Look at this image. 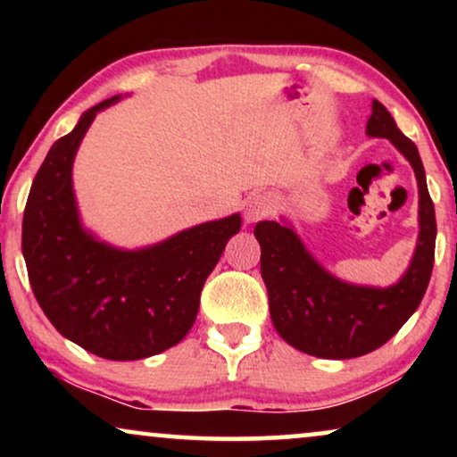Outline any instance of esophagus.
<instances>
[{
    "instance_id": "esophagus-1",
    "label": "esophagus",
    "mask_w": 457,
    "mask_h": 457,
    "mask_svg": "<svg viewBox=\"0 0 457 457\" xmlns=\"http://www.w3.org/2000/svg\"><path fill=\"white\" fill-rule=\"evenodd\" d=\"M272 210H274V197L270 193H253V195L247 199L245 208H243V214H245V222L253 224L262 220V218L270 216Z\"/></svg>"
}]
</instances>
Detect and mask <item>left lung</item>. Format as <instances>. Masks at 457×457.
<instances>
[{
  "label": "left lung",
  "instance_id": "1",
  "mask_svg": "<svg viewBox=\"0 0 457 457\" xmlns=\"http://www.w3.org/2000/svg\"><path fill=\"white\" fill-rule=\"evenodd\" d=\"M366 135L389 139L403 154L414 168L420 193L416 252L395 285L385 289L349 285L324 270L287 224L262 220L253 228L274 328L289 345L316 358L349 360L385 345L420 305L433 272L435 205L418 149L377 99Z\"/></svg>",
  "mask_w": 457,
  "mask_h": 457
}]
</instances>
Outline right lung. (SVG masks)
Listing matches in <instances>:
<instances>
[{
    "instance_id": "1",
    "label": "right lung",
    "mask_w": 457,
    "mask_h": 457,
    "mask_svg": "<svg viewBox=\"0 0 457 457\" xmlns=\"http://www.w3.org/2000/svg\"><path fill=\"white\" fill-rule=\"evenodd\" d=\"M49 149L22 218V253L43 314L87 352L141 360L177 345L195 322L199 295L241 216L197 224L143 249H116L83 228L72 191V162L97 112Z\"/></svg>"
}]
</instances>
